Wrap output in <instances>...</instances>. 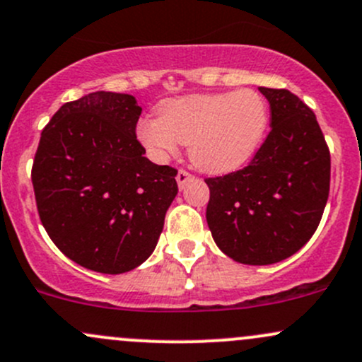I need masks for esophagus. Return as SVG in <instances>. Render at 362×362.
<instances>
[{
    "mask_svg": "<svg viewBox=\"0 0 362 362\" xmlns=\"http://www.w3.org/2000/svg\"><path fill=\"white\" fill-rule=\"evenodd\" d=\"M191 178H192V175L189 173V171L178 170V173H177V184H178V187L184 189L185 184H187V182L191 180Z\"/></svg>",
    "mask_w": 362,
    "mask_h": 362,
    "instance_id": "34e87169",
    "label": "esophagus"
}]
</instances>
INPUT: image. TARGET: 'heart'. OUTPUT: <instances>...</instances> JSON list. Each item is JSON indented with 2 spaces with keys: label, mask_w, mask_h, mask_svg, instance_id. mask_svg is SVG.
<instances>
[{
  "label": "heart",
  "mask_w": 362,
  "mask_h": 362,
  "mask_svg": "<svg viewBox=\"0 0 362 362\" xmlns=\"http://www.w3.org/2000/svg\"><path fill=\"white\" fill-rule=\"evenodd\" d=\"M269 127V105L250 88L170 98L159 116L142 117L136 136L152 159L166 161L189 144L192 165L213 175L232 173L251 161Z\"/></svg>",
  "instance_id": "b5f03b06"
}]
</instances>
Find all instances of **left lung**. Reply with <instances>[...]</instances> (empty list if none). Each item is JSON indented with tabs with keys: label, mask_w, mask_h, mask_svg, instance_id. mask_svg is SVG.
Segmentation results:
<instances>
[{
	"label": "left lung",
	"mask_w": 362,
	"mask_h": 362,
	"mask_svg": "<svg viewBox=\"0 0 362 362\" xmlns=\"http://www.w3.org/2000/svg\"><path fill=\"white\" fill-rule=\"evenodd\" d=\"M271 132L246 168L206 178V222L232 260L271 265L312 238L329 194L332 159L315 114L291 91L264 88Z\"/></svg>",
	"instance_id": "left-lung-1"
}]
</instances>
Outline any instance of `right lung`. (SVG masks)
<instances>
[{"label":"right lung","mask_w":362,"mask_h":362,"mask_svg":"<svg viewBox=\"0 0 362 362\" xmlns=\"http://www.w3.org/2000/svg\"><path fill=\"white\" fill-rule=\"evenodd\" d=\"M135 97L93 91L59 109L33 165L37 213L55 246L81 267L123 274L151 257L177 196V170L146 158Z\"/></svg>","instance_id":"1"}]
</instances>
